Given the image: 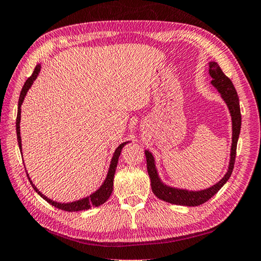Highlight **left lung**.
<instances>
[{
    "instance_id": "1",
    "label": "left lung",
    "mask_w": 261,
    "mask_h": 261,
    "mask_svg": "<svg viewBox=\"0 0 261 261\" xmlns=\"http://www.w3.org/2000/svg\"><path fill=\"white\" fill-rule=\"evenodd\" d=\"M209 75L213 78L211 84H213L218 92L222 94V97L227 105L230 116H232V127H233V137H232V147H230V161L228 166V170L226 175L220 179L217 184L211 186L209 189L201 190V191H188L170 188V186L165 185L160 180L158 173H156L154 158L151 152L145 150L146 156V167L147 173H149L151 179V188L156 198H159L166 202L179 204V205H188V207H195L204 202H207L209 199L217 193V192L223 188L224 184L229 179L230 175L234 168L235 164V155H237V145L241 130V110H240V102L237 90L233 85L232 81L225 75L223 70L217 62L211 61L209 62Z\"/></svg>"
}]
</instances>
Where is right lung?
<instances>
[{"mask_svg": "<svg viewBox=\"0 0 261 261\" xmlns=\"http://www.w3.org/2000/svg\"><path fill=\"white\" fill-rule=\"evenodd\" d=\"M41 70V66L37 65L35 67V69H34V72L32 73V76L28 78L24 83L23 86H22V90L20 92V96H19V102H18V114H17V120H16V128H17V139H18V144H19V149L21 150V137H20V112L21 109L20 107L23 102L24 96H26L27 92L29 88H31L33 82L36 80V77L38 76V72ZM126 143H128V142H125V143H121L119 146L117 147L114 156H112L111 159V164H110V168L109 171H108V175H107V178L105 180V183L102 184L101 188L95 191L94 193H92L90 196H86V198L82 199V200H78L75 201V202H70V203H59L56 202V201H52L48 198H46L45 195L42 194L41 192L37 190V188L35 185L33 184V181L29 178V181H31L32 186L34 188L37 193L42 196V198L47 201L48 203L54 205V207L58 208V209H61V210H65V211H81V210H87L92 207H99V205L103 204L106 202V201L110 198V195L112 193V190H114V177H115V173H116V168H117V164H118V159H119V155H120V152L121 149L124 147V145H126ZM28 176V175H27Z\"/></svg>", "mask_w": 261, "mask_h": 261, "instance_id": "right-lung-1", "label": "right lung"}]
</instances>
